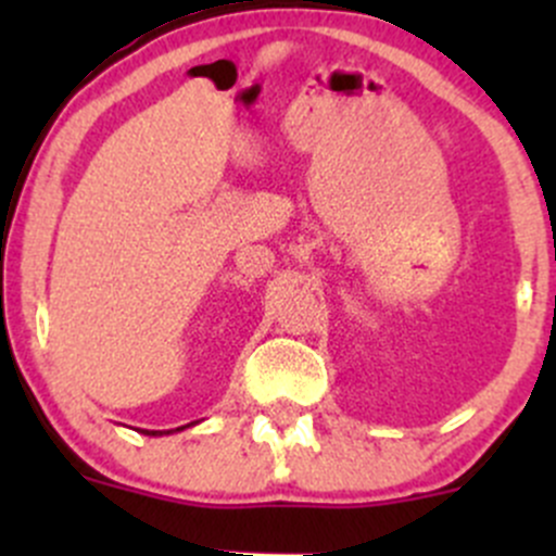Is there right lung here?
I'll return each mask as SVG.
<instances>
[{
	"mask_svg": "<svg viewBox=\"0 0 556 556\" xmlns=\"http://www.w3.org/2000/svg\"><path fill=\"white\" fill-rule=\"evenodd\" d=\"M177 430H182V428H177ZM142 433L144 435H164V433H161V430H142ZM166 433H169V430H166Z\"/></svg>",
	"mask_w": 556,
	"mask_h": 556,
	"instance_id": "1",
	"label": "right lung"
}]
</instances>
